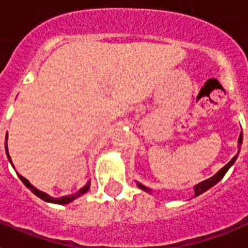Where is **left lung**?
Returning <instances> with one entry per match:
<instances>
[{
    "label": "left lung",
    "mask_w": 248,
    "mask_h": 248,
    "mask_svg": "<svg viewBox=\"0 0 248 248\" xmlns=\"http://www.w3.org/2000/svg\"><path fill=\"white\" fill-rule=\"evenodd\" d=\"M242 139H243V135H242V133H241V135H239V139H238L239 147H241V144H242ZM236 157H238V155H235V156L232 157V160L229 161V163H227L226 166L223 167V168H221V170H218L217 173L213 176V177H210V179H208V180H205V181H202V183H200V184L196 185V186H194V197H197V196H200V194L203 193V192H206V190L210 189L212 186H214V185L217 184L218 181L221 180L222 177L226 175V172L229 170V168H230V167H232V164L235 163ZM138 186L140 188V189L146 190V192H150V189H148V188H146L144 185L139 184V183H138Z\"/></svg>",
    "instance_id": "1"
}]
</instances>
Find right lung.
I'll use <instances>...</instances> for the list:
<instances>
[{"label":"right lung","instance_id":"add662e5","mask_svg":"<svg viewBox=\"0 0 248 248\" xmlns=\"http://www.w3.org/2000/svg\"><path fill=\"white\" fill-rule=\"evenodd\" d=\"M6 140H7V135H6ZM6 146V154H7V157H9V160H10V163H12V159H10V156H9V152H7V144H5ZM19 176V179L22 180V183L26 185L27 188L32 192L34 194H36L39 199H42L43 201H47V202H52V203H59V205H65V203H69L72 202L73 200H76L78 197H80V196H82L84 193H87L88 190H89V186H91V183H88L84 188H81V189L78 190V193L75 194H71V196H64V197H60V199H54V197H51V196H48L47 193H45V192H40L39 189H36V188H34L32 185L29 183V180H26L25 177H22L21 175Z\"/></svg>","mask_w":248,"mask_h":248}]
</instances>
